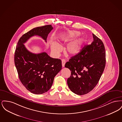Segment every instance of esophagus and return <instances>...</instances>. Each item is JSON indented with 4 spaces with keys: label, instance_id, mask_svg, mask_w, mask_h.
Here are the masks:
<instances>
[{
    "label": "esophagus",
    "instance_id": "obj_1",
    "mask_svg": "<svg viewBox=\"0 0 122 122\" xmlns=\"http://www.w3.org/2000/svg\"><path fill=\"white\" fill-rule=\"evenodd\" d=\"M65 63H66V61H65V59H63L62 60V67H64V65H65Z\"/></svg>",
    "mask_w": 122,
    "mask_h": 122
}]
</instances>
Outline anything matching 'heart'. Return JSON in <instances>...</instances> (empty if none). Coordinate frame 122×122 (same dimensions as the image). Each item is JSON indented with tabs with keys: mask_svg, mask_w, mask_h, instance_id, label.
I'll list each match as a JSON object with an SVG mask.
<instances>
[{
	"mask_svg": "<svg viewBox=\"0 0 122 122\" xmlns=\"http://www.w3.org/2000/svg\"><path fill=\"white\" fill-rule=\"evenodd\" d=\"M80 34V33L79 31L71 30L60 35L59 39L60 41L67 43ZM86 42V40L84 37L76 38L67 44L64 48L65 52L67 55L70 56L76 55L80 51L82 47ZM51 49L53 54L57 56L61 51L62 46L58 42L53 41L51 43Z\"/></svg>",
	"mask_w": 122,
	"mask_h": 122,
	"instance_id": "1",
	"label": "heart"
}]
</instances>
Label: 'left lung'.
<instances>
[{"label":"left lung","instance_id":"obj_1","mask_svg":"<svg viewBox=\"0 0 122 122\" xmlns=\"http://www.w3.org/2000/svg\"><path fill=\"white\" fill-rule=\"evenodd\" d=\"M93 42L71 57L65 64L71 71L67 80L70 90L78 95L92 91L97 84L104 70L106 52L102 41L92 34Z\"/></svg>","mask_w":122,"mask_h":122}]
</instances>
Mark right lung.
Returning a JSON list of instances; mask_svg holds the SVG:
<instances>
[{"label":"right lung","mask_w":122,"mask_h":122,"mask_svg":"<svg viewBox=\"0 0 122 122\" xmlns=\"http://www.w3.org/2000/svg\"><path fill=\"white\" fill-rule=\"evenodd\" d=\"M52 29L50 25L31 29L20 38L15 49L14 60L19 78L25 88L35 94H43L50 89L55 76L62 69V61L51 58L46 52H30L24 44L36 35L46 42Z\"/></svg>","instance_id":"right-lung-1"}]
</instances>
